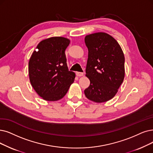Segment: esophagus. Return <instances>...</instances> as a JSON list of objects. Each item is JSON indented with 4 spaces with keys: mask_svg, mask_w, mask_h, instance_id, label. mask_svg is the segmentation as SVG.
Listing matches in <instances>:
<instances>
[{
    "mask_svg": "<svg viewBox=\"0 0 153 153\" xmlns=\"http://www.w3.org/2000/svg\"><path fill=\"white\" fill-rule=\"evenodd\" d=\"M76 75L78 76H83L84 73L83 72H76Z\"/></svg>",
    "mask_w": 153,
    "mask_h": 153,
    "instance_id": "34e87169",
    "label": "esophagus"
}]
</instances>
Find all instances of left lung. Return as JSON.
<instances>
[{"mask_svg": "<svg viewBox=\"0 0 153 153\" xmlns=\"http://www.w3.org/2000/svg\"><path fill=\"white\" fill-rule=\"evenodd\" d=\"M88 55L86 76L90 86L84 90L88 99L105 102L117 94L125 75V58L123 50L113 37L105 33L85 36Z\"/></svg>", "mask_w": 153, "mask_h": 153, "instance_id": "8db88e82", "label": "left lung"}]
</instances>
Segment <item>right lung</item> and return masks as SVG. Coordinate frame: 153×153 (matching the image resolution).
I'll list each match as a JSON object with an SVG mask.
<instances>
[{"mask_svg": "<svg viewBox=\"0 0 153 153\" xmlns=\"http://www.w3.org/2000/svg\"><path fill=\"white\" fill-rule=\"evenodd\" d=\"M70 40L52 37L41 41L29 62L30 82L44 100H58L74 82L75 73L68 70L65 50Z\"/></svg>", "mask_w": 153, "mask_h": 153, "instance_id": "1", "label": "right lung"}]
</instances>
